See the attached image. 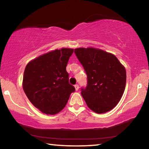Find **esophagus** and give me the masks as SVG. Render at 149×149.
Returning <instances> with one entry per match:
<instances>
[{
    "instance_id": "1",
    "label": "esophagus",
    "mask_w": 149,
    "mask_h": 149,
    "mask_svg": "<svg viewBox=\"0 0 149 149\" xmlns=\"http://www.w3.org/2000/svg\"><path fill=\"white\" fill-rule=\"evenodd\" d=\"M74 87H75V90L78 91V89H79V85H78V84H75V85H74Z\"/></svg>"
}]
</instances>
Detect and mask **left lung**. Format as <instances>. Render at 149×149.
<instances>
[{"label": "left lung", "instance_id": "1", "mask_svg": "<svg viewBox=\"0 0 149 149\" xmlns=\"http://www.w3.org/2000/svg\"><path fill=\"white\" fill-rule=\"evenodd\" d=\"M74 52L87 74V86L81 93L91 110L98 114L108 112L122 98L126 72L114 54L93 48H79Z\"/></svg>", "mask_w": 149, "mask_h": 149}]
</instances>
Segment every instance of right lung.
<instances>
[{
    "label": "right lung",
    "instance_id": "add662e5",
    "mask_svg": "<svg viewBox=\"0 0 149 149\" xmlns=\"http://www.w3.org/2000/svg\"><path fill=\"white\" fill-rule=\"evenodd\" d=\"M74 49L55 50L26 65L23 89L29 101L42 113L54 115L65 107L75 91L70 84L66 66Z\"/></svg>",
    "mask_w": 149,
    "mask_h": 149
}]
</instances>
